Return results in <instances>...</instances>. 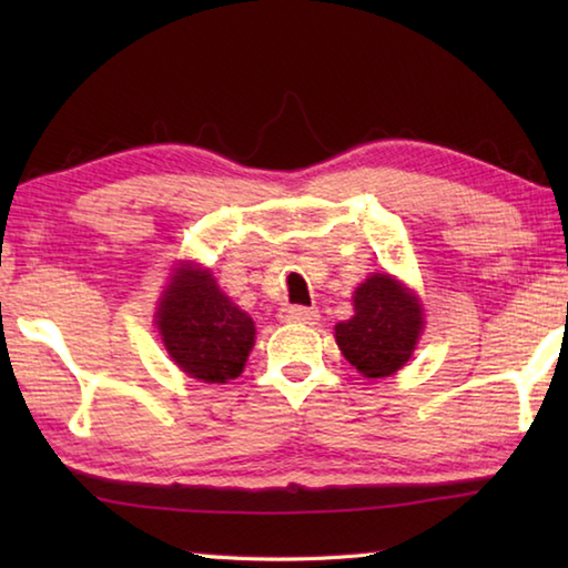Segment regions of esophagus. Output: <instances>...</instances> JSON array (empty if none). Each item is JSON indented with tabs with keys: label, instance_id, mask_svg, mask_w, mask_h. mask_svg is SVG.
I'll return each instance as SVG.
<instances>
[{
	"label": "esophagus",
	"instance_id": "esophagus-1",
	"mask_svg": "<svg viewBox=\"0 0 568 568\" xmlns=\"http://www.w3.org/2000/svg\"><path fill=\"white\" fill-rule=\"evenodd\" d=\"M283 318L287 323L313 325L315 321H318V311H315V307H305V305H287V307H283Z\"/></svg>",
	"mask_w": 568,
	"mask_h": 568
}]
</instances>
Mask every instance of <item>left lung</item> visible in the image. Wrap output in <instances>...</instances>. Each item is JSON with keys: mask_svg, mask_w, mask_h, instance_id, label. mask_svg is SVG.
<instances>
[{"mask_svg": "<svg viewBox=\"0 0 568 568\" xmlns=\"http://www.w3.org/2000/svg\"><path fill=\"white\" fill-rule=\"evenodd\" d=\"M355 315L335 325L345 361L365 378H386L406 365L423 328L420 305L390 275H371L353 295Z\"/></svg>", "mask_w": 568, "mask_h": 568, "instance_id": "obj_1", "label": "left lung"}]
</instances>
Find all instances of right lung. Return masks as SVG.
Wrapping results in <instances>:
<instances>
[{
	"label": "right lung",
	"mask_w": 568,
	"mask_h": 568,
	"mask_svg": "<svg viewBox=\"0 0 568 568\" xmlns=\"http://www.w3.org/2000/svg\"><path fill=\"white\" fill-rule=\"evenodd\" d=\"M158 328L170 358L205 383L237 378L255 343L253 318L192 265L180 267L162 295Z\"/></svg>",
	"instance_id": "obj_1"
}]
</instances>
